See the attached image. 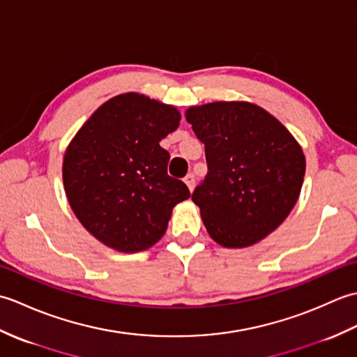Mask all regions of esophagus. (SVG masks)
<instances>
[{
    "label": "esophagus",
    "mask_w": 357,
    "mask_h": 357,
    "mask_svg": "<svg viewBox=\"0 0 357 357\" xmlns=\"http://www.w3.org/2000/svg\"><path fill=\"white\" fill-rule=\"evenodd\" d=\"M184 183L187 184V187H188V190H190V192H193V188H195V184H196L195 174H193V173H188V174H187V176L184 178Z\"/></svg>",
    "instance_id": "esophagus-1"
}]
</instances>
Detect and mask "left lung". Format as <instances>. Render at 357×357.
Segmentation results:
<instances>
[{
  "label": "left lung",
  "mask_w": 357,
  "mask_h": 357,
  "mask_svg": "<svg viewBox=\"0 0 357 357\" xmlns=\"http://www.w3.org/2000/svg\"><path fill=\"white\" fill-rule=\"evenodd\" d=\"M207 174L192 199L208 234L229 248L253 245L284 222L299 198L305 156L291 133L250 102L190 107Z\"/></svg>",
  "instance_id": "obj_1"
}]
</instances>
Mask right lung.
I'll use <instances>...</instances> for the list:
<instances>
[{
  "mask_svg": "<svg viewBox=\"0 0 357 357\" xmlns=\"http://www.w3.org/2000/svg\"><path fill=\"white\" fill-rule=\"evenodd\" d=\"M179 112L138 93L102 104L67 147L63 181L86 230L118 252L146 250L162 238L172 210L190 198L167 173L161 142L179 126Z\"/></svg>",
  "mask_w": 357,
  "mask_h": 357,
  "instance_id": "add662e5",
  "label": "right lung"
}]
</instances>
